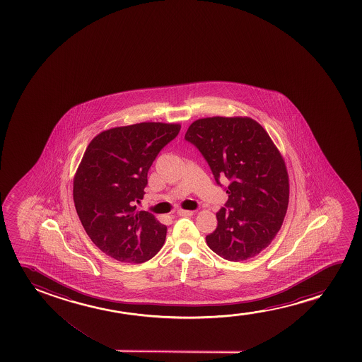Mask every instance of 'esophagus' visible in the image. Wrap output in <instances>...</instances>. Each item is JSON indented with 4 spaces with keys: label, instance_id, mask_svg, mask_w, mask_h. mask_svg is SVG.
I'll return each instance as SVG.
<instances>
[{
    "label": "esophagus",
    "instance_id": "1",
    "mask_svg": "<svg viewBox=\"0 0 362 362\" xmlns=\"http://www.w3.org/2000/svg\"><path fill=\"white\" fill-rule=\"evenodd\" d=\"M177 214L180 215V216H192V215L194 214V211H192V210H183V209H179L178 211H177Z\"/></svg>",
    "mask_w": 362,
    "mask_h": 362
}]
</instances>
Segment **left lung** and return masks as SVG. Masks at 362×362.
I'll return each mask as SVG.
<instances>
[{
    "instance_id": "8db88e82",
    "label": "left lung",
    "mask_w": 362,
    "mask_h": 362,
    "mask_svg": "<svg viewBox=\"0 0 362 362\" xmlns=\"http://www.w3.org/2000/svg\"><path fill=\"white\" fill-rule=\"evenodd\" d=\"M184 139L203 154L218 185L228 180V202L206 236L209 247L233 262L256 256L272 243L287 213L289 182L277 147L250 117L197 119Z\"/></svg>"
}]
</instances>
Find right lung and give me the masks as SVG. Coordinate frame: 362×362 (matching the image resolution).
I'll list each match as a JSON object with an SVG mask.
<instances>
[{
	"instance_id": "obj_1",
	"label": "right lung",
	"mask_w": 362,
	"mask_h": 362,
	"mask_svg": "<svg viewBox=\"0 0 362 362\" xmlns=\"http://www.w3.org/2000/svg\"><path fill=\"white\" fill-rule=\"evenodd\" d=\"M180 124L142 122L98 134L74 178L75 209L91 241L119 262L142 263L163 246L167 226L148 211H136L147 174Z\"/></svg>"
}]
</instances>
